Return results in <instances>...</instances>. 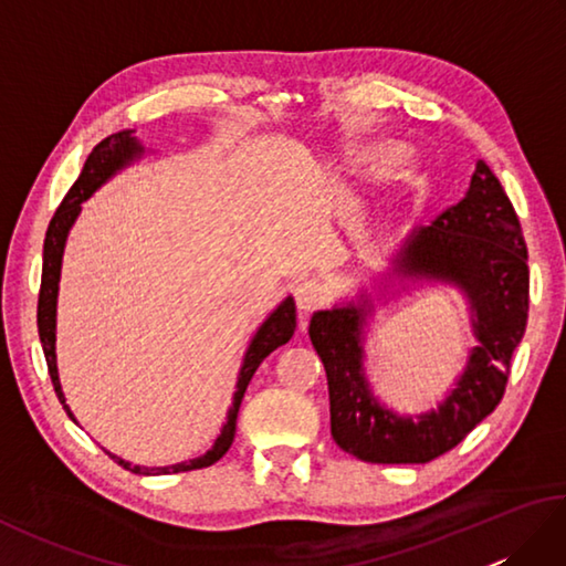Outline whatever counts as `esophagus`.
I'll use <instances>...</instances> for the list:
<instances>
[{"mask_svg":"<svg viewBox=\"0 0 566 566\" xmlns=\"http://www.w3.org/2000/svg\"><path fill=\"white\" fill-rule=\"evenodd\" d=\"M294 298H296V308L302 311V314H311V311L326 302V290H323V284H318L316 280H306L296 284Z\"/></svg>","mask_w":566,"mask_h":566,"instance_id":"obj_1","label":"esophagus"}]
</instances>
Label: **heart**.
<instances>
[{"label": "heart", "mask_w": 566, "mask_h": 566, "mask_svg": "<svg viewBox=\"0 0 566 566\" xmlns=\"http://www.w3.org/2000/svg\"><path fill=\"white\" fill-rule=\"evenodd\" d=\"M411 155L403 148H389L381 155L379 163V175L381 177H403L408 170H411Z\"/></svg>", "instance_id": "obj_1"}]
</instances>
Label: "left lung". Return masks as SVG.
I'll return each instance as SVG.
<instances>
[{"label": "left lung", "mask_w": 566, "mask_h": 566, "mask_svg": "<svg viewBox=\"0 0 566 566\" xmlns=\"http://www.w3.org/2000/svg\"><path fill=\"white\" fill-rule=\"evenodd\" d=\"M389 276L399 280L401 290H408V282H442L467 298L476 345L438 408L401 416L371 391L365 333L375 302L367 292L316 311L308 338L326 367L331 436L338 448L375 464H423L460 444L499 406L527 323L525 238L511 199L484 160H476L460 203L403 238Z\"/></svg>", "instance_id": "1"}]
</instances>
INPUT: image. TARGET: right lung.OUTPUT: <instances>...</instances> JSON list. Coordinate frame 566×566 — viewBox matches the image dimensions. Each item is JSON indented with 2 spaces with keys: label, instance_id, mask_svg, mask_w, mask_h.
Instances as JSON below:
<instances>
[{
  "label": "right lung",
  "instance_id": "add662e5",
  "mask_svg": "<svg viewBox=\"0 0 566 566\" xmlns=\"http://www.w3.org/2000/svg\"><path fill=\"white\" fill-rule=\"evenodd\" d=\"M146 153V148L140 146L138 138L134 136V130H118V134L104 138L97 148L90 153L87 163H84L82 172L77 177V182L70 187L65 195L63 203H60L55 216L51 219V226H48L45 233V243H43V274H41V294H39V335H41V345H43V355L48 363V371H51L53 387L60 403L72 416L70 406L65 403V394L63 387H60V377H57V359H55V314H57V286H60V268H63V252L67 243V233L72 223L77 221V216L82 211V201H87L94 191H97L102 185L109 182V179L122 172L124 167H128L134 160H138L140 155ZM296 328V306L294 298L286 296L284 302L276 306L272 314L262 321V326L252 335V340L248 345V350L243 355V365H240L238 371V381H235V394H233V403L228 408L226 423L221 428V436L216 438L213 448L203 452L201 457H195L189 462H179L170 467H140V464H130L122 457L112 454V460L122 464L124 469L134 474H177V472H191V469H201V467H211L213 462H219L221 457L228 452V448L233 444L235 438V420H238V408L240 401H243L248 384L255 375V369L260 363L270 353H274L276 347H282L284 343L292 340ZM77 423V420H75Z\"/></svg>",
  "mask_w": 566,
  "mask_h": 566
}]
</instances>
